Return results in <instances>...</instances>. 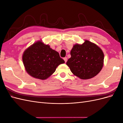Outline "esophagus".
Returning <instances> with one entry per match:
<instances>
[{
  "label": "esophagus",
  "mask_w": 123,
  "mask_h": 123,
  "mask_svg": "<svg viewBox=\"0 0 123 123\" xmlns=\"http://www.w3.org/2000/svg\"><path fill=\"white\" fill-rule=\"evenodd\" d=\"M64 60L65 61V62H67V58L66 57H64Z\"/></svg>",
  "instance_id": "1"
}]
</instances>
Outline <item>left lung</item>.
Instances as JSON below:
<instances>
[{
  "label": "left lung",
  "mask_w": 123,
  "mask_h": 123,
  "mask_svg": "<svg viewBox=\"0 0 123 123\" xmlns=\"http://www.w3.org/2000/svg\"><path fill=\"white\" fill-rule=\"evenodd\" d=\"M71 57L66 64L74 75L81 80L95 76L102 69L104 54L96 44L85 39L81 44L76 43L70 52Z\"/></svg>",
  "instance_id": "8db88e82"
}]
</instances>
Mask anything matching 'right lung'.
Returning a JSON list of instances; mask_svg holds the SVG:
<instances>
[{
    "label": "right lung",
    "mask_w": 123,
    "mask_h": 123,
    "mask_svg": "<svg viewBox=\"0 0 123 123\" xmlns=\"http://www.w3.org/2000/svg\"><path fill=\"white\" fill-rule=\"evenodd\" d=\"M22 57L27 72L32 77L42 80L47 79L59 65L65 63L58 52L42 40L26 49Z\"/></svg>",
    "instance_id": "add662e5"
}]
</instances>
